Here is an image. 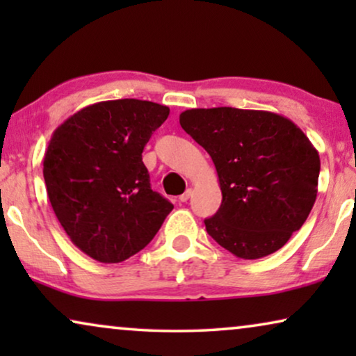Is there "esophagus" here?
I'll return each instance as SVG.
<instances>
[{
    "label": "esophagus",
    "mask_w": 356,
    "mask_h": 356,
    "mask_svg": "<svg viewBox=\"0 0 356 356\" xmlns=\"http://www.w3.org/2000/svg\"><path fill=\"white\" fill-rule=\"evenodd\" d=\"M191 196H193V188H188L186 191H184V193L181 194V196H179V201H181V202H186L188 199L191 197Z\"/></svg>",
    "instance_id": "obj_1"
}]
</instances>
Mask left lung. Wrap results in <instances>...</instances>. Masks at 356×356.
<instances>
[{
  "instance_id": "8db88e82",
  "label": "left lung",
  "mask_w": 356,
  "mask_h": 356,
  "mask_svg": "<svg viewBox=\"0 0 356 356\" xmlns=\"http://www.w3.org/2000/svg\"><path fill=\"white\" fill-rule=\"evenodd\" d=\"M179 124L211 155L222 206L206 230L241 259L280 250L318 196V150L293 121L264 110L191 108Z\"/></svg>"
}]
</instances>
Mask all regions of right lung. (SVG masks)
<instances>
[{"label": "right lung", "mask_w": 356, "mask_h": 356, "mask_svg": "<svg viewBox=\"0 0 356 356\" xmlns=\"http://www.w3.org/2000/svg\"><path fill=\"white\" fill-rule=\"evenodd\" d=\"M170 108L121 99L89 105L53 133L43 178L53 212L92 259L115 264L144 250L173 204L150 188L143 150Z\"/></svg>", "instance_id": "obj_1"}]
</instances>
